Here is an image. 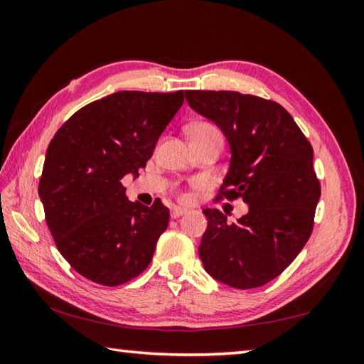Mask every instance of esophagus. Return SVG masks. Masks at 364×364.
I'll return each instance as SVG.
<instances>
[{
	"instance_id": "obj_1",
	"label": "esophagus",
	"mask_w": 364,
	"mask_h": 364,
	"mask_svg": "<svg viewBox=\"0 0 364 364\" xmlns=\"http://www.w3.org/2000/svg\"><path fill=\"white\" fill-rule=\"evenodd\" d=\"M183 214H186V210H184V208H178V206L170 208V218H172V219L181 218Z\"/></svg>"
}]
</instances>
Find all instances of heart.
Returning a JSON list of instances; mask_svg holds the SVG:
<instances>
[{
    "label": "heart",
    "mask_w": 364,
    "mask_h": 364,
    "mask_svg": "<svg viewBox=\"0 0 364 364\" xmlns=\"http://www.w3.org/2000/svg\"><path fill=\"white\" fill-rule=\"evenodd\" d=\"M189 134H191V139H219V141H222L220 129L211 122L194 123V125L189 128ZM178 196H180L181 200L189 198L186 194H184V192H180Z\"/></svg>",
    "instance_id": "heart-1"
}]
</instances>
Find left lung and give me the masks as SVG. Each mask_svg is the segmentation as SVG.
Here are the masks:
<instances>
[{
  "label": "left lung",
  "instance_id": "1",
  "mask_svg": "<svg viewBox=\"0 0 364 364\" xmlns=\"http://www.w3.org/2000/svg\"><path fill=\"white\" fill-rule=\"evenodd\" d=\"M186 100L223 131L233 153L218 198L249 205L231 223L219 210H203L208 228L198 255L215 280L259 288L296 259L313 233L321 197L313 146L272 100L233 90H186Z\"/></svg>",
  "mask_w": 364,
  "mask_h": 364
}]
</instances>
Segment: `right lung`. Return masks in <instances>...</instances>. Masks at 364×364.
Segmentation results:
<instances>
[{"instance_id": "1", "label": "right lung", "mask_w": 364, "mask_h": 364, "mask_svg": "<svg viewBox=\"0 0 364 364\" xmlns=\"http://www.w3.org/2000/svg\"><path fill=\"white\" fill-rule=\"evenodd\" d=\"M183 102V90L115 92L76 111L51 139L38 196L58 250L87 280L119 286L149 267L168 208L129 202L122 178L145 168Z\"/></svg>"}]
</instances>
